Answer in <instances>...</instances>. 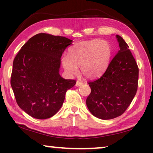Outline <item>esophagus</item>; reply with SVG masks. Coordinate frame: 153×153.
<instances>
[{
	"label": "esophagus",
	"instance_id": "34e87169",
	"mask_svg": "<svg viewBox=\"0 0 153 153\" xmlns=\"http://www.w3.org/2000/svg\"><path fill=\"white\" fill-rule=\"evenodd\" d=\"M83 84V82L81 81H77L76 83V86H80Z\"/></svg>",
	"mask_w": 153,
	"mask_h": 153
}]
</instances>
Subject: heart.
Listing matches in <instances>:
<instances>
[{
    "label": "heart",
    "mask_w": 153,
    "mask_h": 153,
    "mask_svg": "<svg viewBox=\"0 0 153 153\" xmlns=\"http://www.w3.org/2000/svg\"><path fill=\"white\" fill-rule=\"evenodd\" d=\"M112 54L108 42L93 39L78 43L69 49L68 56L62 58V66L68 74H74L80 67L81 72L87 78H95L106 70Z\"/></svg>",
    "instance_id": "1"
}]
</instances>
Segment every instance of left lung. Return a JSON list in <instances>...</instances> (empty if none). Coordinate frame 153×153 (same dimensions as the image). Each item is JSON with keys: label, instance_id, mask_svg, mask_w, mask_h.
I'll use <instances>...</instances> for the list:
<instances>
[{"label": "left lung", "instance_id": "1", "mask_svg": "<svg viewBox=\"0 0 153 153\" xmlns=\"http://www.w3.org/2000/svg\"><path fill=\"white\" fill-rule=\"evenodd\" d=\"M120 50L100 78L88 84L91 93L86 105L94 116L109 120L122 115L136 95L139 81V68L129 46L117 35Z\"/></svg>", "mask_w": 153, "mask_h": 153}]
</instances>
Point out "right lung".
Masks as SVG:
<instances>
[{"mask_svg": "<svg viewBox=\"0 0 153 153\" xmlns=\"http://www.w3.org/2000/svg\"><path fill=\"white\" fill-rule=\"evenodd\" d=\"M72 40L39 33L28 39L14 58L10 79L19 106L29 116L47 119L63 104L66 92L76 80L59 74L60 58Z\"/></svg>", "mask_w": 153, "mask_h": 153, "instance_id": "1", "label": "right lung"}]
</instances>
